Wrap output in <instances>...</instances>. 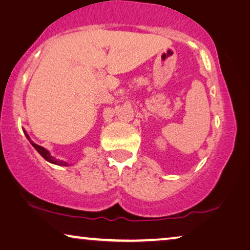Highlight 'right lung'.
<instances>
[{
	"instance_id": "add662e5",
	"label": "right lung",
	"mask_w": 250,
	"mask_h": 250,
	"mask_svg": "<svg viewBox=\"0 0 250 250\" xmlns=\"http://www.w3.org/2000/svg\"><path fill=\"white\" fill-rule=\"evenodd\" d=\"M23 132H24L25 137L27 138V140L30 141V144L34 146V149L37 150V151H38L40 154H41V156H42L43 158H44V159H45L47 162H50V164H53V165H58V166H63V167H69V166H71V164H68V162H66V161L59 160V159H57V158H55V157L51 156V153H50V151H49V150H47V149L43 148V146H39V145H37V144H34V142H33L32 140H31V138L29 137V134H27V132L25 131V130H23Z\"/></svg>"
}]
</instances>
